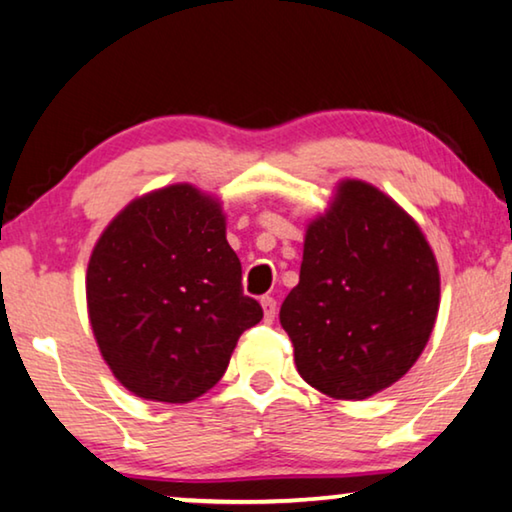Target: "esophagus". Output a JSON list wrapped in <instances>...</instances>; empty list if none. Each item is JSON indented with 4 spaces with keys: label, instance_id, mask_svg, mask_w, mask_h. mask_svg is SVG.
I'll list each match as a JSON object with an SVG mask.
<instances>
[{
    "label": "esophagus",
    "instance_id": "esophagus-1",
    "mask_svg": "<svg viewBox=\"0 0 512 512\" xmlns=\"http://www.w3.org/2000/svg\"><path fill=\"white\" fill-rule=\"evenodd\" d=\"M262 311H264V322H273L276 320V299L273 297H262Z\"/></svg>",
    "mask_w": 512,
    "mask_h": 512
}]
</instances>
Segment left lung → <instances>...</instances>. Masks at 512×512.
I'll return each instance as SVG.
<instances>
[{
    "instance_id": "obj_1",
    "label": "left lung",
    "mask_w": 512,
    "mask_h": 512,
    "mask_svg": "<svg viewBox=\"0 0 512 512\" xmlns=\"http://www.w3.org/2000/svg\"><path fill=\"white\" fill-rule=\"evenodd\" d=\"M441 306L422 229L376 185L345 178L306 225L299 285L280 306L299 376L331 399L362 401L406 376Z\"/></svg>"
}]
</instances>
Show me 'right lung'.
Here are the masks:
<instances>
[{
	"label": "right lung",
	"instance_id": "obj_1",
	"mask_svg": "<svg viewBox=\"0 0 512 512\" xmlns=\"http://www.w3.org/2000/svg\"><path fill=\"white\" fill-rule=\"evenodd\" d=\"M88 318L115 380L146 401L190 403L225 376L262 306L243 294L222 201L176 183L129 201L85 273Z\"/></svg>",
	"mask_w": 512,
	"mask_h": 512
}]
</instances>
